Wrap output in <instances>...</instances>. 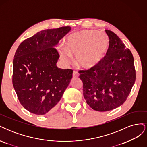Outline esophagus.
Returning a JSON list of instances; mask_svg holds the SVG:
<instances>
[{"label": "esophagus", "instance_id": "1", "mask_svg": "<svg viewBox=\"0 0 147 147\" xmlns=\"http://www.w3.org/2000/svg\"><path fill=\"white\" fill-rule=\"evenodd\" d=\"M79 76L78 73L77 72V71H74L73 73V77L74 78H77Z\"/></svg>", "mask_w": 147, "mask_h": 147}]
</instances>
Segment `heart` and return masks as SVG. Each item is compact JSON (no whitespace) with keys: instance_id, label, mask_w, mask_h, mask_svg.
<instances>
[{"instance_id":"1","label":"heart","mask_w":147,"mask_h":147,"mask_svg":"<svg viewBox=\"0 0 147 147\" xmlns=\"http://www.w3.org/2000/svg\"><path fill=\"white\" fill-rule=\"evenodd\" d=\"M64 45L65 48L59 50L62 59L68 61L71 56L75 55V64L83 69H91L105 58L110 48V41L104 33L83 30L68 35Z\"/></svg>"}]
</instances>
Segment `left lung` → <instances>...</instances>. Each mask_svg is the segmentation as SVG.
I'll use <instances>...</instances> for the list:
<instances>
[{"label": "left lung", "mask_w": 147, "mask_h": 147, "mask_svg": "<svg viewBox=\"0 0 147 147\" xmlns=\"http://www.w3.org/2000/svg\"><path fill=\"white\" fill-rule=\"evenodd\" d=\"M110 48L105 58L95 67L80 70L83 96L93 110H112L121 105L136 81L134 61L129 49L112 31L105 30Z\"/></svg>", "instance_id": "1"}]
</instances>
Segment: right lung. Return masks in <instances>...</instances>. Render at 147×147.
<instances>
[{"label": "right lung", "instance_id": "1", "mask_svg": "<svg viewBox=\"0 0 147 147\" xmlns=\"http://www.w3.org/2000/svg\"><path fill=\"white\" fill-rule=\"evenodd\" d=\"M70 26L40 31L17 48L12 82L20 104L29 112L42 115L55 111L72 78L73 70L57 67L55 47Z\"/></svg>", "mask_w": 147, "mask_h": 147}]
</instances>
